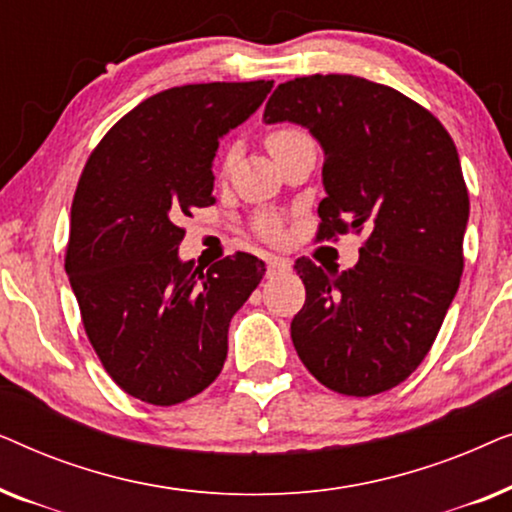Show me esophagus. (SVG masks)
Instances as JSON below:
<instances>
[{
  "label": "esophagus",
  "mask_w": 512,
  "mask_h": 512,
  "mask_svg": "<svg viewBox=\"0 0 512 512\" xmlns=\"http://www.w3.org/2000/svg\"><path fill=\"white\" fill-rule=\"evenodd\" d=\"M286 270H291V261H286V258H270L268 261V277H275Z\"/></svg>",
  "instance_id": "esophagus-1"
}]
</instances>
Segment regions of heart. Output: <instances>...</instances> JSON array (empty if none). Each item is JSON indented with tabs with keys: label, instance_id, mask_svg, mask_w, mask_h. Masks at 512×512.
Wrapping results in <instances>:
<instances>
[{
	"label": "heart",
	"instance_id": "1",
	"mask_svg": "<svg viewBox=\"0 0 512 512\" xmlns=\"http://www.w3.org/2000/svg\"><path fill=\"white\" fill-rule=\"evenodd\" d=\"M300 137H307L303 130L293 128V125H282V128L272 130L270 135H268V139H265V142H268V149H270L272 156H275L279 149H284V146H289L291 142H296V139H300ZM261 230H263L265 235H270V237L277 235V230H279L277 219H265L261 223Z\"/></svg>",
	"mask_w": 512,
	"mask_h": 512
}]
</instances>
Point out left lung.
<instances>
[{"instance_id": "1", "label": "left lung", "mask_w": 512, "mask_h": 512, "mask_svg": "<svg viewBox=\"0 0 512 512\" xmlns=\"http://www.w3.org/2000/svg\"><path fill=\"white\" fill-rule=\"evenodd\" d=\"M263 123L300 125L324 151L319 237L368 230L354 268L296 261L307 291L291 321L300 361L338 394L396 387L429 354L464 270L457 146L417 102L349 74L279 83Z\"/></svg>"}]
</instances>
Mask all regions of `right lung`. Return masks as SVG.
Here are the masks:
<instances>
[{"label": "right lung", "mask_w": 512, "mask_h": 512, "mask_svg": "<svg viewBox=\"0 0 512 512\" xmlns=\"http://www.w3.org/2000/svg\"><path fill=\"white\" fill-rule=\"evenodd\" d=\"M272 83L163 90L123 116L83 167L65 270L90 345L139 401L174 405L207 389L228 356L230 319L265 275L242 251L209 270L181 261L179 221L212 205L219 139Z\"/></svg>", "instance_id": "right-lung-1"}]
</instances>
